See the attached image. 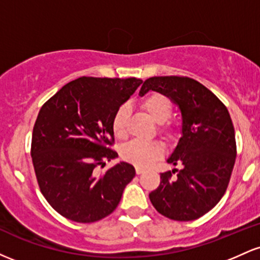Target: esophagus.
Masks as SVG:
<instances>
[{
    "label": "esophagus",
    "mask_w": 260,
    "mask_h": 260,
    "mask_svg": "<svg viewBox=\"0 0 260 260\" xmlns=\"http://www.w3.org/2000/svg\"><path fill=\"white\" fill-rule=\"evenodd\" d=\"M136 172H137V175H142L143 172H144V169H142V168H136Z\"/></svg>",
    "instance_id": "obj_1"
}]
</instances>
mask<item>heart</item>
<instances>
[{
	"label": "heart",
	"instance_id": "obj_1",
	"mask_svg": "<svg viewBox=\"0 0 260 260\" xmlns=\"http://www.w3.org/2000/svg\"><path fill=\"white\" fill-rule=\"evenodd\" d=\"M142 107L153 118L154 122L160 124V133L166 137L171 136V128L165 122L171 117L172 106L171 100L166 95L161 92H151L145 96L142 101ZM128 106L121 105L116 110L112 117L111 128L112 132L117 139H124L127 136V122ZM164 154V147L159 142H140L132 140L127 143L121 149L122 159L138 166V168H147L151 165L155 160L159 159Z\"/></svg>",
	"mask_w": 260,
	"mask_h": 260
}]
</instances>
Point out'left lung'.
Here are the masks:
<instances>
[{
  "label": "left lung",
  "instance_id": "8db88e82",
  "mask_svg": "<svg viewBox=\"0 0 260 260\" xmlns=\"http://www.w3.org/2000/svg\"><path fill=\"white\" fill-rule=\"evenodd\" d=\"M149 90L169 96L182 112V137L168 159L182 169L161 174L160 186L149 198L161 215L176 221L196 220L215 207L228 189L237 154L234 123L222 101L189 77H151L139 95Z\"/></svg>",
  "mask_w": 260,
  "mask_h": 260
}]
</instances>
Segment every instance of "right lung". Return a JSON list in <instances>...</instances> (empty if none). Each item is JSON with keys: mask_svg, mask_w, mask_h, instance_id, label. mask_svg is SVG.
Instances as JSON below:
<instances>
[{"mask_svg": "<svg viewBox=\"0 0 260 260\" xmlns=\"http://www.w3.org/2000/svg\"><path fill=\"white\" fill-rule=\"evenodd\" d=\"M142 84L137 78L80 77L62 86L41 106L32 128L31 160L47 203L76 222H95L117 208L136 176L117 157L111 122L116 110Z\"/></svg>", "mask_w": 260, "mask_h": 260, "instance_id": "add662e5", "label": "right lung"}]
</instances>
